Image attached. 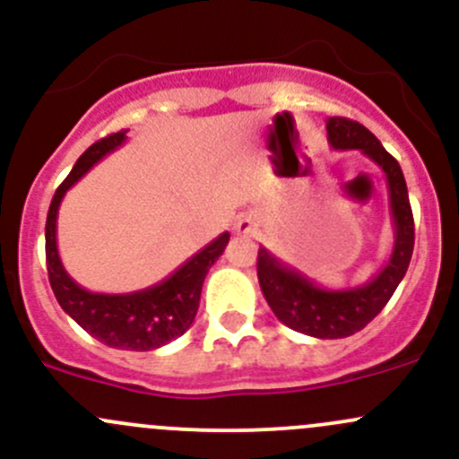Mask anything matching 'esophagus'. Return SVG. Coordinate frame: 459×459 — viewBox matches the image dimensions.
Instances as JSON below:
<instances>
[{
    "label": "esophagus",
    "instance_id": "obj_1",
    "mask_svg": "<svg viewBox=\"0 0 459 459\" xmlns=\"http://www.w3.org/2000/svg\"><path fill=\"white\" fill-rule=\"evenodd\" d=\"M255 230V220L251 215H239L235 221V233L239 235H251Z\"/></svg>",
    "mask_w": 459,
    "mask_h": 459
}]
</instances>
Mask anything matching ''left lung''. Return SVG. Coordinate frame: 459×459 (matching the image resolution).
<instances>
[{"label": "left lung", "mask_w": 459, "mask_h": 459, "mask_svg": "<svg viewBox=\"0 0 459 459\" xmlns=\"http://www.w3.org/2000/svg\"><path fill=\"white\" fill-rule=\"evenodd\" d=\"M328 143L335 151H362L386 175L388 206L395 226V244L388 262L371 281L353 289H322L295 268L286 266L273 253L259 247L257 280L268 307L281 324L319 340H340L362 331L386 307L397 284L406 275L413 255L415 229L404 173L395 157L359 122L331 117L326 122Z\"/></svg>", "instance_id": "1"}]
</instances>
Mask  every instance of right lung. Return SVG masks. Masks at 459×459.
Masks as SVG:
<instances>
[{
    "label": "right lung",
    "mask_w": 459,
    "mask_h": 459,
    "mask_svg": "<svg viewBox=\"0 0 459 459\" xmlns=\"http://www.w3.org/2000/svg\"><path fill=\"white\" fill-rule=\"evenodd\" d=\"M126 142V131L113 133L95 142L77 160L68 178L59 184L50 202L46 217V266H48L50 289L59 307L68 313L86 333L110 349L122 351H152L169 344L175 337L184 335L191 328L200 308L204 277L208 268L224 253L230 235L221 233L208 247L184 262L173 275L160 284L143 290L124 295L91 293L82 289L62 266L57 253V211L68 188L82 178L110 151Z\"/></svg>",
    "instance_id": "add662e5"
}]
</instances>
